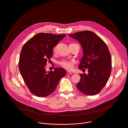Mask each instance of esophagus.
<instances>
[{"mask_svg":"<svg viewBox=\"0 0 128 128\" xmlns=\"http://www.w3.org/2000/svg\"><path fill=\"white\" fill-rule=\"evenodd\" d=\"M72 74V73H71V72L69 71H67L66 72V74H67V75H70V74Z\"/></svg>","mask_w":128,"mask_h":128,"instance_id":"1","label":"esophagus"}]
</instances>
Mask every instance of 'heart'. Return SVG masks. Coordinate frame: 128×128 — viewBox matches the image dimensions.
<instances>
[{
	"label": "heart",
	"mask_w": 128,
	"mask_h": 128,
	"mask_svg": "<svg viewBox=\"0 0 128 128\" xmlns=\"http://www.w3.org/2000/svg\"><path fill=\"white\" fill-rule=\"evenodd\" d=\"M53 51L54 52H56V48H54ZM59 64L61 66H62L64 68H65L67 70H71L73 69V68H74V62L73 61L63 60V61H61L59 63Z\"/></svg>",
	"instance_id": "1"
}]
</instances>
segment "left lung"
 Listing matches in <instances>:
<instances>
[{"label":"left lung","instance_id":"left-lung-1","mask_svg":"<svg viewBox=\"0 0 128 128\" xmlns=\"http://www.w3.org/2000/svg\"><path fill=\"white\" fill-rule=\"evenodd\" d=\"M69 35L78 40L83 48L79 68L88 69V74H80L81 79L76 86L85 95H95L110 77L112 68L110 52L105 42L92 31H80Z\"/></svg>","mask_w":128,"mask_h":128}]
</instances>
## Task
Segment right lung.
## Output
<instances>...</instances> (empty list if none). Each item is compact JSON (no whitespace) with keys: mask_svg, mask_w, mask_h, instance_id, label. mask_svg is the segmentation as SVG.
<instances>
[{"mask_svg":"<svg viewBox=\"0 0 128 128\" xmlns=\"http://www.w3.org/2000/svg\"><path fill=\"white\" fill-rule=\"evenodd\" d=\"M65 34L40 33L23 46L20 55L19 68L24 82L30 92L39 97H46L56 89L66 73L62 68L46 72V66L52 56L53 48L65 38Z\"/></svg>","mask_w":128,"mask_h":128,"instance_id":"add662e5","label":"right lung"}]
</instances>
